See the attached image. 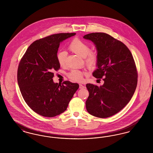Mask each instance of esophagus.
I'll list each match as a JSON object with an SVG mask.
<instances>
[{"label":"esophagus","instance_id":"1","mask_svg":"<svg viewBox=\"0 0 153 153\" xmlns=\"http://www.w3.org/2000/svg\"><path fill=\"white\" fill-rule=\"evenodd\" d=\"M79 88H80V89H83V88H85V87L83 85H82V84H80L79 85Z\"/></svg>","mask_w":153,"mask_h":153}]
</instances>
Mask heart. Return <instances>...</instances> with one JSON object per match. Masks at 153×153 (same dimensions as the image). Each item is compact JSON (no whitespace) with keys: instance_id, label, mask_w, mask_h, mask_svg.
<instances>
[{"instance_id":"heart-1","label":"heart","mask_w":153,"mask_h":153,"mask_svg":"<svg viewBox=\"0 0 153 153\" xmlns=\"http://www.w3.org/2000/svg\"><path fill=\"white\" fill-rule=\"evenodd\" d=\"M70 51L85 58V62L88 68H92L96 65L98 61V53L96 50H90V46L86 42L75 38L71 42L68 46ZM66 53L65 51H60L57 56L59 65L61 66L65 65ZM87 74L79 71L74 70L68 74L69 77L76 82H81L84 80V76Z\"/></svg>"}]
</instances>
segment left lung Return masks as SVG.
<instances>
[{
  "label": "left lung",
  "mask_w": 153,
  "mask_h": 153,
  "mask_svg": "<svg viewBox=\"0 0 153 153\" xmlns=\"http://www.w3.org/2000/svg\"><path fill=\"white\" fill-rule=\"evenodd\" d=\"M83 38L92 41L98 53L97 69L93 76L104 77L102 86L86 85L89 94L86 108L94 117H111L123 108L135 92L138 72L134 59L128 48L109 34L92 33Z\"/></svg>",
  "instance_id": "obj_1"
}]
</instances>
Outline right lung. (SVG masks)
Masks as SVG:
<instances>
[{
    "label": "right lung",
    "instance_id": "add662e5",
    "mask_svg": "<svg viewBox=\"0 0 153 153\" xmlns=\"http://www.w3.org/2000/svg\"><path fill=\"white\" fill-rule=\"evenodd\" d=\"M76 33L52 34L33 42L19 64L17 80L22 97L36 114L51 117L65 111L79 89L77 83H54V71L60 68L57 54L60 42Z\"/></svg>",
    "mask_w": 153,
    "mask_h": 153
}]
</instances>
